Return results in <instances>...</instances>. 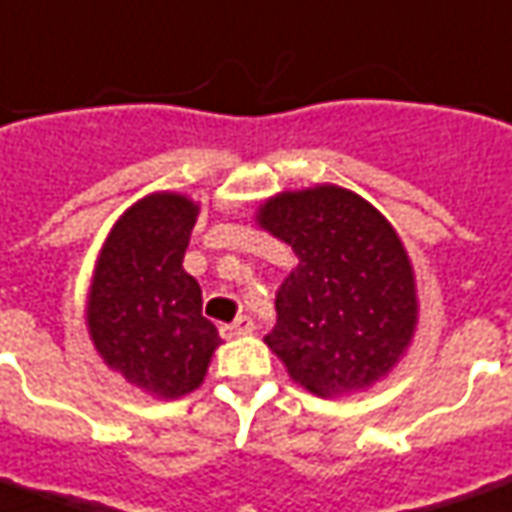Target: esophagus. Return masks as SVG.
<instances>
[{
  "label": "esophagus",
  "mask_w": 512,
  "mask_h": 512,
  "mask_svg": "<svg viewBox=\"0 0 512 512\" xmlns=\"http://www.w3.org/2000/svg\"><path fill=\"white\" fill-rule=\"evenodd\" d=\"M248 331H253V320H250L248 315L236 317L234 323H225V326H222V334H225V337H236V334H248Z\"/></svg>",
  "instance_id": "obj_1"
}]
</instances>
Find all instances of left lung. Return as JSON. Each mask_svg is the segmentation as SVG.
Listing matches in <instances>:
<instances>
[{"label":"left lung","mask_w":512,"mask_h":512,"mask_svg":"<svg viewBox=\"0 0 512 512\" xmlns=\"http://www.w3.org/2000/svg\"><path fill=\"white\" fill-rule=\"evenodd\" d=\"M259 222L301 259L264 337L292 379L317 396H340L384 376L418 315L410 259L390 222L337 186L273 197Z\"/></svg>","instance_id":"1"}]
</instances>
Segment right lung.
Segmentation results:
<instances>
[{
	"label": "right lung",
	"instance_id": "right-lung-1",
	"mask_svg": "<svg viewBox=\"0 0 512 512\" xmlns=\"http://www.w3.org/2000/svg\"><path fill=\"white\" fill-rule=\"evenodd\" d=\"M197 209L181 195L144 197L116 222L88 298V329L102 359L128 382L178 398L203 382L217 326L183 270Z\"/></svg>",
	"mask_w": 512,
	"mask_h": 512
}]
</instances>
